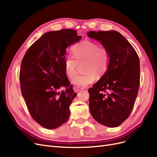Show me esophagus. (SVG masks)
<instances>
[{"instance_id": "esophagus-1", "label": "esophagus", "mask_w": 157, "mask_h": 157, "mask_svg": "<svg viewBox=\"0 0 157 157\" xmlns=\"http://www.w3.org/2000/svg\"><path fill=\"white\" fill-rule=\"evenodd\" d=\"M82 89H84V88H82V87H79V86H75L74 87V90H77V91H78V90H82Z\"/></svg>"}]
</instances>
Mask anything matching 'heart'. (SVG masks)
I'll return each instance as SVG.
<instances>
[{
  "label": "heart",
  "instance_id": "obj_1",
  "mask_svg": "<svg viewBox=\"0 0 157 157\" xmlns=\"http://www.w3.org/2000/svg\"><path fill=\"white\" fill-rule=\"evenodd\" d=\"M74 58L66 57L64 60V69L68 77L73 78L77 73L78 64L84 63L82 75L73 78L72 82L79 87H86L96 79L105 74L111 60L108 48L99 46L97 43L90 40H84L75 44L72 49Z\"/></svg>",
  "mask_w": 157,
  "mask_h": 157
}]
</instances>
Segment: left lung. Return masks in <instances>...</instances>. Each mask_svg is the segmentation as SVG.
<instances>
[{
	"label": "left lung",
	"mask_w": 157,
	"mask_h": 157,
	"mask_svg": "<svg viewBox=\"0 0 157 157\" xmlns=\"http://www.w3.org/2000/svg\"><path fill=\"white\" fill-rule=\"evenodd\" d=\"M88 36L101 42L111 55L107 72L88 89L90 111L99 124L117 127L127 119L134 105L140 81L139 57L116 31H92Z\"/></svg>",
	"instance_id": "obj_1"
}]
</instances>
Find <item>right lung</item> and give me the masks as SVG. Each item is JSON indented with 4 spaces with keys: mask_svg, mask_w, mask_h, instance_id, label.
Returning <instances> with one entry per match:
<instances>
[{
    "mask_svg": "<svg viewBox=\"0 0 157 157\" xmlns=\"http://www.w3.org/2000/svg\"><path fill=\"white\" fill-rule=\"evenodd\" d=\"M80 39L71 29L48 32L29 47L22 59V96L32 118L46 129H55L69 119V106L77 94L66 75L64 60L67 46Z\"/></svg>",
    "mask_w": 157,
    "mask_h": 157,
    "instance_id": "add662e5",
    "label": "right lung"
}]
</instances>
